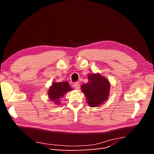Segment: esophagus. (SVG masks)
Segmentation results:
<instances>
[{"label":"esophagus","mask_w":154,"mask_h":154,"mask_svg":"<svg viewBox=\"0 0 154 154\" xmlns=\"http://www.w3.org/2000/svg\"><path fill=\"white\" fill-rule=\"evenodd\" d=\"M74 87L76 89L78 90L79 88H80V83H78V82H76V83H74Z\"/></svg>","instance_id":"esophagus-1"}]
</instances>
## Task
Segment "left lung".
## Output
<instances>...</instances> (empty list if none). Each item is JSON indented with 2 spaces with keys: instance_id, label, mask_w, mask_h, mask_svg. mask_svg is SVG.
<instances>
[{
  "instance_id": "obj_1",
  "label": "left lung",
  "mask_w": 154,
  "mask_h": 154,
  "mask_svg": "<svg viewBox=\"0 0 154 154\" xmlns=\"http://www.w3.org/2000/svg\"><path fill=\"white\" fill-rule=\"evenodd\" d=\"M88 82L81 86L88 105L91 107L98 106L107 100L109 96L110 83L100 73L88 74Z\"/></svg>"
}]
</instances>
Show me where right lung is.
<instances>
[{"instance_id":"obj_1","label":"right lung","mask_w":154,"mask_h":154,"mask_svg":"<svg viewBox=\"0 0 154 154\" xmlns=\"http://www.w3.org/2000/svg\"><path fill=\"white\" fill-rule=\"evenodd\" d=\"M72 88L70 87L67 82H53L48 92L49 100L54 103L55 105L60 104V99L67 94V92L71 91Z\"/></svg>"}]
</instances>
